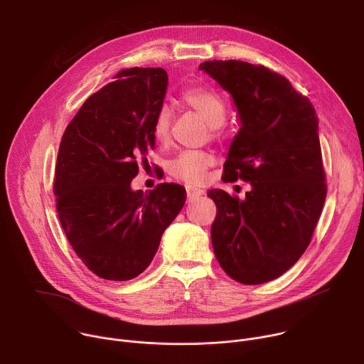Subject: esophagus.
Instances as JSON below:
<instances>
[{"label": "esophagus", "instance_id": "esophagus-1", "mask_svg": "<svg viewBox=\"0 0 364 364\" xmlns=\"http://www.w3.org/2000/svg\"><path fill=\"white\" fill-rule=\"evenodd\" d=\"M186 190H187V197H188L190 200L197 198V197H200V196L204 194L203 190H200V188H197V187H191V186H187Z\"/></svg>", "mask_w": 364, "mask_h": 364}]
</instances>
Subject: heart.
Wrapping results in <instances>:
<instances>
[{
  "label": "heart",
  "mask_w": 364,
  "mask_h": 364,
  "mask_svg": "<svg viewBox=\"0 0 364 364\" xmlns=\"http://www.w3.org/2000/svg\"><path fill=\"white\" fill-rule=\"evenodd\" d=\"M183 100L188 108L197 112L205 124L209 125L213 134L226 121L225 100L213 90L205 87H190L183 93ZM171 127V111L163 107L154 119L152 135L159 142H167ZM215 163L213 155L204 151H183L170 163L171 176L190 184L203 183L205 171Z\"/></svg>",
  "instance_id": "obj_1"
}]
</instances>
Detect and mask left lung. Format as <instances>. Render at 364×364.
Segmentation results:
<instances>
[{
	"mask_svg": "<svg viewBox=\"0 0 364 364\" xmlns=\"http://www.w3.org/2000/svg\"><path fill=\"white\" fill-rule=\"evenodd\" d=\"M198 70L230 93L240 128L226 157L225 180L250 184L246 197L213 188L212 243L223 271L257 285L301 257L320 219L327 186L318 119L308 97L265 66L204 62Z\"/></svg>",
	"mask_w": 364,
	"mask_h": 364,
	"instance_id": "8db88e82",
	"label": "left lung"
}]
</instances>
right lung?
<instances>
[{"instance_id": "obj_1", "label": "right lung", "mask_w": 364, "mask_h": 364, "mask_svg": "<svg viewBox=\"0 0 364 364\" xmlns=\"http://www.w3.org/2000/svg\"><path fill=\"white\" fill-rule=\"evenodd\" d=\"M93 93L68 125L56 164L58 213L69 243L97 277L129 281L159 250L164 230L186 203V188L132 190L138 161L154 149V119L168 76L134 68Z\"/></svg>"}]
</instances>
